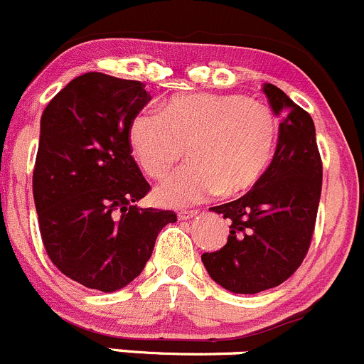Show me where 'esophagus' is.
Here are the masks:
<instances>
[{"label":"esophagus","instance_id":"34e87169","mask_svg":"<svg viewBox=\"0 0 364 364\" xmlns=\"http://www.w3.org/2000/svg\"><path fill=\"white\" fill-rule=\"evenodd\" d=\"M196 215H197L196 210H181V211H178V218H179V220H188V218L196 217Z\"/></svg>","mask_w":364,"mask_h":364}]
</instances>
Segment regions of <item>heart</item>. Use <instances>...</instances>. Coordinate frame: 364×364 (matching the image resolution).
I'll list each match as a JSON object with an SVG mask.
<instances>
[{
    "label": "heart",
    "mask_w": 364,
    "mask_h": 364,
    "mask_svg": "<svg viewBox=\"0 0 364 364\" xmlns=\"http://www.w3.org/2000/svg\"><path fill=\"white\" fill-rule=\"evenodd\" d=\"M277 139L276 112L242 94H178L160 112H136L128 128L133 158L151 179H164L186 147L190 164L156 190L168 206L245 193L267 172Z\"/></svg>",
    "instance_id": "1"
}]
</instances>
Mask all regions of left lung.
Instances as JSON below:
<instances>
[{
    "label": "left lung",
    "instance_id": "obj_1",
    "mask_svg": "<svg viewBox=\"0 0 364 364\" xmlns=\"http://www.w3.org/2000/svg\"><path fill=\"white\" fill-rule=\"evenodd\" d=\"M263 90L283 115L274 160L250 192L210 208L231 225L225 245L200 256L211 279L232 294H259L294 276L311 245L322 193L311 115L276 85Z\"/></svg>",
    "mask_w": 364,
    "mask_h": 364
}]
</instances>
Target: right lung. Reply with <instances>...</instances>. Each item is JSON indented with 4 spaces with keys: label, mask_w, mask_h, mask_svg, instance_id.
<instances>
[{
    "label": "right lung",
    "mask_w": 364,
    "mask_h": 364,
    "mask_svg": "<svg viewBox=\"0 0 364 364\" xmlns=\"http://www.w3.org/2000/svg\"><path fill=\"white\" fill-rule=\"evenodd\" d=\"M146 85L103 73L74 77L46 107L33 168L42 243L63 276L90 290L132 283L174 211L139 208L149 183L128 140Z\"/></svg>",
    "instance_id": "right-lung-1"
}]
</instances>
